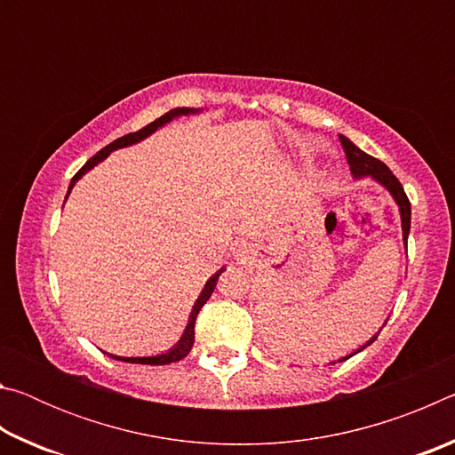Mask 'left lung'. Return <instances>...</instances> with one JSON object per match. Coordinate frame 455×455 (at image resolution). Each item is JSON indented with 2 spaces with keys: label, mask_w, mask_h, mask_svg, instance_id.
Returning a JSON list of instances; mask_svg holds the SVG:
<instances>
[{
  "label": "left lung",
  "mask_w": 455,
  "mask_h": 455,
  "mask_svg": "<svg viewBox=\"0 0 455 455\" xmlns=\"http://www.w3.org/2000/svg\"><path fill=\"white\" fill-rule=\"evenodd\" d=\"M339 140H341V146L345 150V156H347V164H349V171L351 174L355 176V179H363V176H371L373 180H377L379 184H383L385 188L391 192V196L399 206V212H402V228H403V241L407 244V236H410V227H411V204H410V198H407L405 190L402 187V182H399L394 172L389 171L387 166H385L381 160H377L373 156H369L367 152H363L361 148H357L355 144H353L349 138L345 136H339ZM377 337H373L371 341L367 345H371ZM367 345H363L361 349H365ZM361 349H357L355 353H359ZM355 353H351V355L339 359V361H345L355 355Z\"/></svg>",
  "instance_id": "obj_1"
}]
</instances>
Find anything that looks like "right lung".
Listing matches in <instances>:
<instances>
[{"label": "right lung", "mask_w": 455, "mask_h": 455, "mask_svg": "<svg viewBox=\"0 0 455 455\" xmlns=\"http://www.w3.org/2000/svg\"><path fill=\"white\" fill-rule=\"evenodd\" d=\"M192 112H195V110H190V108H176V110L166 112L164 116H160L158 120L150 122L148 126H144L142 130H138V132H130V134H126V136L118 138V140H114L112 144H108L106 148L100 150V152L96 154V156H92V158L88 160V163L84 164L78 172H76V176H74L72 182H70V188H68V195H70V190L74 188V184L82 179V174L88 172L90 168H94L98 163H102V160H104L112 150H118V148H124V146L140 142V140H144L146 136H150V134L154 132V130H158L160 126H164L166 122H171V120L176 118V116H182V114H192ZM196 112H198V110H196ZM66 198H68V196H66ZM222 271H225V268H220L219 273H214V275L211 276V279L206 281L203 292H200V297L196 299L195 307H192L188 325H187V329H184L180 341L176 343L172 349H168L166 353H160V355H154V357H118V355H110V357L118 359V361H128V363H142V365H168V363H174V361H180V359L187 357L188 353H190V349H192V343H195V323H196V317H198V311L203 309V305H204L206 301H209V297L212 295L214 287H217V281H219V276H220Z\"/></svg>", "instance_id": "add662e5"}]
</instances>
